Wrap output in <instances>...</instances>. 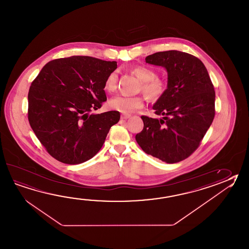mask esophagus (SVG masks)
I'll use <instances>...</instances> for the list:
<instances>
[{
	"label": "esophagus",
	"instance_id": "1",
	"mask_svg": "<svg viewBox=\"0 0 249 249\" xmlns=\"http://www.w3.org/2000/svg\"><path fill=\"white\" fill-rule=\"evenodd\" d=\"M122 120H127L128 118H130V115H128V114H122Z\"/></svg>",
	"mask_w": 249,
	"mask_h": 249
}]
</instances>
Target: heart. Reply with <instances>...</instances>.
<instances>
[{
    "instance_id": "obj_1",
    "label": "heart",
    "mask_w": 249,
    "mask_h": 249,
    "mask_svg": "<svg viewBox=\"0 0 249 249\" xmlns=\"http://www.w3.org/2000/svg\"><path fill=\"white\" fill-rule=\"evenodd\" d=\"M133 72L142 81L141 89L148 99L156 101L165 95L168 89L167 82L158 77L157 72L147 66H139L135 67ZM118 83V72L112 71L107 75L105 81V89L109 93L115 91ZM144 100L141 96H124L119 95L111 98L108 106L115 111L130 113L137 109L142 108Z\"/></svg>"
}]
</instances>
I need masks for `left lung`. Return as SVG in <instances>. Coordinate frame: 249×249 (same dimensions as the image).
<instances>
[{
	"label": "left lung",
	"instance_id": "1",
	"mask_svg": "<svg viewBox=\"0 0 249 249\" xmlns=\"http://www.w3.org/2000/svg\"><path fill=\"white\" fill-rule=\"evenodd\" d=\"M145 61L168 71V89L153 106V119L142 115L136 135L142 151L165 162H179L198 149L213 122L215 92L208 70L198 57L178 51L156 52Z\"/></svg>",
	"mask_w": 249,
	"mask_h": 249
}]
</instances>
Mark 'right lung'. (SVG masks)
Masks as SVG:
<instances>
[{"label": "right lung", "instance_id": "1", "mask_svg": "<svg viewBox=\"0 0 249 249\" xmlns=\"http://www.w3.org/2000/svg\"><path fill=\"white\" fill-rule=\"evenodd\" d=\"M117 62L88 56L57 58L46 64L28 92V121L46 151L60 162H85L101 149L117 111L89 114L107 101V75Z\"/></svg>", "mask_w": 249, "mask_h": 249}]
</instances>
